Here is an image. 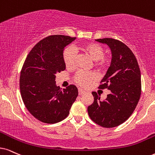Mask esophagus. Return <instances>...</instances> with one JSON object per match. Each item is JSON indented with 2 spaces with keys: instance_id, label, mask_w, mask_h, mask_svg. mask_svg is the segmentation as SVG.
Returning <instances> with one entry per match:
<instances>
[{
  "instance_id": "esophagus-1",
  "label": "esophagus",
  "mask_w": 155,
  "mask_h": 155,
  "mask_svg": "<svg viewBox=\"0 0 155 155\" xmlns=\"http://www.w3.org/2000/svg\"><path fill=\"white\" fill-rule=\"evenodd\" d=\"M85 93V91H84V90H82V89H79V95H82L83 94H84Z\"/></svg>"
}]
</instances>
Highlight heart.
Instances as JSON below:
<instances>
[{"label":"heart","instance_id":"heart-1","mask_svg":"<svg viewBox=\"0 0 155 155\" xmlns=\"http://www.w3.org/2000/svg\"><path fill=\"white\" fill-rule=\"evenodd\" d=\"M79 50L87 54L92 61L94 66L99 71H102L109 66V58L104 56V50L103 47L96 43H87L79 47ZM64 62L67 68H73L75 66L76 53L71 47L66 48L63 54ZM97 79V75L93 72L86 73L84 71H78L74 76V81L81 87H86Z\"/></svg>","mask_w":155,"mask_h":155}]
</instances>
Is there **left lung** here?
<instances>
[{"label":"left lung","mask_w":155,"mask_h":155,"mask_svg":"<svg viewBox=\"0 0 155 155\" xmlns=\"http://www.w3.org/2000/svg\"><path fill=\"white\" fill-rule=\"evenodd\" d=\"M96 41L111 49L110 66L99 87L111 92L104 101L92 92L94 102L88 107V114L96 124L112 128L128 119L137 105L142 88L140 69L134 54L124 43L110 38Z\"/></svg>","instance_id":"obj_1"}]
</instances>
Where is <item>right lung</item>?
<instances>
[{"mask_svg": "<svg viewBox=\"0 0 155 155\" xmlns=\"http://www.w3.org/2000/svg\"><path fill=\"white\" fill-rule=\"evenodd\" d=\"M75 39L63 35L46 37L31 49L23 64L21 97L29 112L42 122L54 124L64 120L78 96L76 86L61 89L55 81L56 74L66 68L64 48Z\"/></svg>", "mask_w": 155, "mask_h": 155, "instance_id": "right-lung-1", "label": "right lung"}]
</instances>
